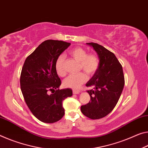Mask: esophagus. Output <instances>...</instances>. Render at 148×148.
<instances>
[{
    "label": "esophagus",
    "instance_id": "34e87169",
    "mask_svg": "<svg viewBox=\"0 0 148 148\" xmlns=\"http://www.w3.org/2000/svg\"><path fill=\"white\" fill-rule=\"evenodd\" d=\"M80 93V91L77 90H73V93L74 94H79Z\"/></svg>",
    "mask_w": 148,
    "mask_h": 148
}]
</instances>
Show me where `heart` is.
<instances>
[{
	"mask_svg": "<svg viewBox=\"0 0 148 148\" xmlns=\"http://www.w3.org/2000/svg\"><path fill=\"white\" fill-rule=\"evenodd\" d=\"M70 54L75 59L79 61V70H83L86 73L91 76L97 71L99 68L100 60L98 56L94 53H88L86 49L82 47H76L70 51ZM65 57L60 55L55 61V67L57 74L60 77L66 76L64 67ZM87 79L86 75L84 72L71 74L64 80V86L66 88L78 89Z\"/></svg>",
	"mask_w": 148,
	"mask_h": 148,
	"instance_id": "heart-1",
	"label": "heart"
}]
</instances>
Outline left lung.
Segmentation results:
<instances>
[{"mask_svg":"<svg viewBox=\"0 0 148 148\" xmlns=\"http://www.w3.org/2000/svg\"><path fill=\"white\" fill-rule=\"evenodd\" d=\"M93 47L100 60L99 68L88 82L90 95L88 104L82 105L81 111L91 119L103 118L111 112L119 101L125 86L123 67L116 56L100 45L87 43Z\"/></svg>","mask_w":148,"mask_h":148,"instance_id":"left-lung-1","label":"left lung"}]
</instances>
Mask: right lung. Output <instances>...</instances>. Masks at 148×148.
Masks as SVG:
<instances>
[{
	"label": "right lung",
	"instance_id": "obj_1",
	"mask_svg": "<svg viewBox=\"0 0 148 148\" xmlns=\"http://www.w3.org/2000/svg\"><path fill=\"white\" fill-rule=\"evenodd\" d=\"M70 45L62 41H45L28 56L23 65L21 91L32 114L43 123L60 120L64 114L63 100L72 95L71 89H58L61 80L55 67L57 57Z\"/></svg>",
	"mask_w": 148,
	"mask_h": 148
}]
</instances>
